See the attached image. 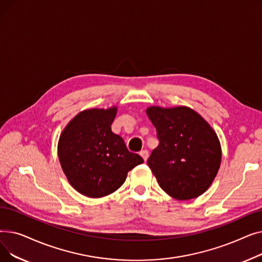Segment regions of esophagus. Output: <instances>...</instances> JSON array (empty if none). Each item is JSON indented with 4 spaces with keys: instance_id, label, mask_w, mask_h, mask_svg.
<instances>
[{
    "instance_id": "obj_1",
    "label": "esophagus",
    "mask_w": 262,
    "mask_h": 262,
    "mask_svg": "<svg viewBox=\"0 0 262 262\" xmlns=\"http://www.w3.org/2000/svg\"><path fill=\"white\" fill-rule=\"evenodd\" d=\"M140 155H141V157L144 159V161H146V159L148 158V150L142 149L141 152H140Z\"/></svg>"
}]
</instances>
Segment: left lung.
I'll return each instance as SVG.
<instances>
[{
	"instance_id": "1",
	"label": "left lung",
	"mask_w": 262,
	"mask_h": 262,
	"mask_svg": "<svg viewBox=\"0 0 262 262\" xmlns=\"http://www.w3.org/2000/svg\"><path fill=\"white\" fill-rule=\"evenodd\" d=\"M146 115L156 127L159 140L147 166L160 188L180 201L202 195L221 164V144L215 132L202 116L186 106H150Z\"/></svg>"
}]
</instances>
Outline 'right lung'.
Here are the masks:
<instances>
[{
  "instance_id": "add662e5",
  "label": "right lung",
  "mask_w": 262,
  "mask_h": 262,
  "mask_svg": "<svg viewBox=\"0 0 262 262\" xmlns=\"http://www.w3.org/2000/svg\"><path fill=\"white\" fill-rule=\"evenodd\" d=\"M117 107L76 115L62 130L58 158L69 183L82 195L103 198L118 190L127 173L143 162L112 130Z\"/></svg>"
}]
</instances>
